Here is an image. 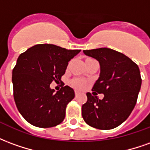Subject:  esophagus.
<instances>
[{
    "instance_id": "obj_1",
    "label": "esophagus",
    "mask_w": 150,
    "mask_h": 150,
    "mask_svg": "<svg viewBox=\"0 0 150 150\" xmlns=\"http://www.w3.org/2000/svg\"><path fill=\"white\" fill-rule=\"evenodd\" d=\"M75 96H78V95H79V91H75Z\"/></svg>"
}]
</instances>
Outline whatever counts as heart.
I'll return each instance as SVG.
<instances>
[{
  "label": "heart",
  "instance_id": "b5f03b06",
  "mask_svg": "<svg viewBox=\"0 0 150 150\" xmlns=\"http://www.w3.org/2000/svg\"><path fill=\"white\" fill-rule=\"evenodd\" d=\"M91 60H94V59H87L85 60V62H89V61H91ZM71 85L73 88H75V89L82 90V89H83L85 86H86V82H85L83 79H81L75 78L71 80Z\"/></svg>",
  "mask_w": 150,
  "mask_h": 150
}]
</instances>
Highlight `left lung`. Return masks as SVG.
I'll use <instances>...</instances> for the list:
<instances>
[{"label": "left lung", "mask_w": 150, "mask_h": 150, "mask_svg": "<svg viewBox=\"0 0 150 150\" xmlns=\"http://www.w3.org/2000/svg\"><path fill=\"white\" fill-rule=\"evenodd\" d=\"M86 55L97 59L100 75L87 93L82 116L88 125L101 130L116 128L125 120L135 107L142 86L138 66L124 54L109 48L85 50ZM103 93L100 100L98 94Z\"/></svg>", "instance_id": "obj_1"}]
</instances>
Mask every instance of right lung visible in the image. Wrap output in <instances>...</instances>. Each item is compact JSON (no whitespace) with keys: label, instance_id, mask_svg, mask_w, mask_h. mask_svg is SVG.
I'll list each match as a JSON object with an SVG mask.
<instances>
[{"label":"right lung","instance_id":"add662e5","mask_svg":"<svg viewBox=\"0 0 150 150\" xmlns=\"http://www.w3.org/2000/svg\"><path fill=\"white\" fill-rule=\"evenodd\" d=\"M79 52L53 44H38L19 55L13 69V97L27 122L39 128H51L62 122L75 91L65 86L55 92L50 84L61 81L68 62Z\"/></svg>","mask_w":150,"mask_h":150}]
</instances>
